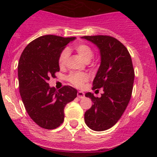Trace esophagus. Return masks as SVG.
I'll return each mask as SVG.
<instances>
[{
    "label": "esophagus",
    "instance_id": "obj_1",
    "mask_svg": "<svg viewBox=\"0 0 157 157\" xmlns=\"http://www.w3.org/2000/svg\"><path fill=\"white\" fill-rule=\"evenodd\" d=\"M77 96H78V98H83L85 97V93H84L83 91H78V93H77Z\"/></svg>",
    "mask_w": 157,
    "mask_h": 157
}]
</instances>
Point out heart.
<instances>
[{
    "mask_svg": "<svg viewBox=\"0 0 157 157\" xmlns=\"http://www.w3.org/2000/svg\"><path fill=\"white\" fill-rule=\"evenodd\" d=\"M75 51L78 54L79 56L85 62L89 63L94 57V51L91 46L87 44H79L75 47ZM68 57H69V51L64 49L61 52L59 58V64L61 67H63L66 65ZM88 80V75L84 73H72L69 75V81L74 86L80 88L84 85L85 82Z\"/></svg>",
    "mask_w": 157,
    "mask_h": 157,
    "instance_id": "b5f03b06",
    "label": "heart"
}]
</instances>
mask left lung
<instances>
[{"instance_id":"8db88e82","label":"left lung","mask_w":157,"mask_h":157,"mask_svg":"<svg viewBox=\"0 0 157 157\" xmlns=\"http://www.w3.org/2000/svg\"><path fill=\"white\" fill-rule=\"evenodd\" d=\"M82 39L97 46L101 64L93 81V88H103L100 98L91 92L85 96L93 102L85 111V122L90 129L103 131L114 126L121 117L131 100L134 70L128 49L110 36H85Z\"/></svg>"}]
</instances>
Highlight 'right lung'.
Returning <instances> with one entry per match:
<instances>
[{
    "label": "right lung",
    "instance_id": "add662e5",
    "mask_svg": "<svg viewBox=\"0 0 157 157\" xmlns=\"http://www.w3.org/2000/svg\"><path fill=\"white\" fill-rule=\"evenodd\" d=\"M75 37L45 35L29 43L20 58V94L26 112L41 128L52 130L64 121V108L77 97V90L66 85L57 91L48 81L59 72V58Z\"/></svg>",
    "mask_w": 157,
    "mask_h": 157
}]
</instances>
